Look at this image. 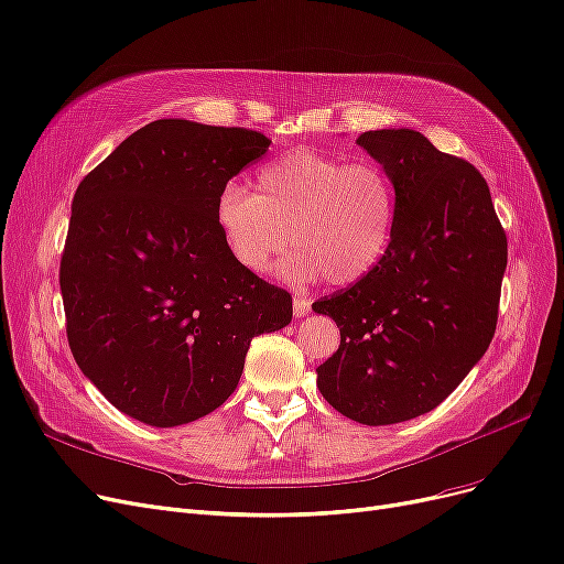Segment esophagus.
I'll list each match as a JSON object with an SVG mask.
<instances>
[{
  "label": "esophagus",
  "instance_id": "esophagus-1",
  "mask_svg": "<svg viewBox=\"0 0 564 564\" xmlns=\"http://www.w3.org/2000/svg\"><path fill=\"white\" fill-rule=\"evenodd\" d=\"M308 312H312V302H308V297H304V295H297L293 300V314H295V318H304Z\"/></svg>",
  "mask_w": 564,
  "mask_h": 564
}]
</instances>
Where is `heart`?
I'll list each match as a JSON object with an SVG mask.
<instances>
[{
  "mask_svg": "<svg viewBox=\"0 0 564 564\" xmlns=\"http://www.w3.org/2000/svg\"><path fill=\"white\" fill-rule=\"evenodd\" d=\"M395 185L381 163L295 148L264 163L252 189L227 183L215 198V223L234 262L264 274L288 248L283 274L325 276L349 285L387 256L395 227Z\"/></svg>",
  "mask_w": 564,
  "mask_h": 564,
  "instance_id": "b5f03b06",
  "label": "heart"
}]
</instances>
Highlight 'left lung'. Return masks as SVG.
Returning <instances> with one entry per match:
<instances>
[{
  "label": "left lung",
  "instance_id": "left-lung-1",
  "mask_svg": "<svg viewBox=\"0 0 564 564\" xmlns=\"http://www.w3.org/2000/svg\"><path fill=\"white\" fill-rule=\"evenodd\" d=\"M395 185V227L368 276L314 302L339 328L316 384L368 426L431 412L462 384L497 330L506 231L480 171L416 131L358 138Z\"/></svg>",
  "mask_w": 564,
  "mask_h": 564
}]
</instances>
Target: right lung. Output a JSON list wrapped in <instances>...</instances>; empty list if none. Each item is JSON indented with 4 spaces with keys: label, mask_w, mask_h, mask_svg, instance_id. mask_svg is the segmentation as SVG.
Returning a JSON list of instances; mask_svg holds the SVG:
<instances>
[{
    "label": "right lung",
    "mask_w": 564,
    "mask_h": 564,
    "mask_svg": "<svg viewBox=\"0 0 564 564\" xmlns=\"http://www.w3.org/2000/svg\"><path fill=\"white\" fill-rule=\"evenodd\" d=\"M269 148L260 131L159 119L126 138L72 198L61 256L69 351L123 414L180 426L220 408L250 339L293 297L234 262L215 198Z\"/></svg>",
    "instance_id": "right-lung-1"
}]
</instances>
